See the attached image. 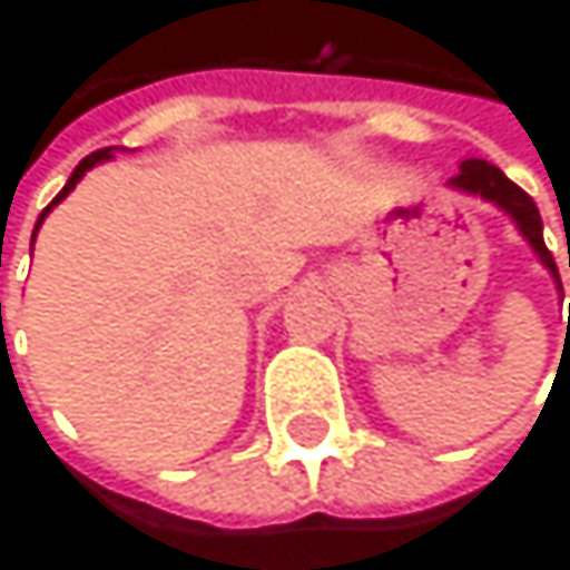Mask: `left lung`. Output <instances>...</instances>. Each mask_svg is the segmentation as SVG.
Here are the masks:
<instances>
[{"mask_svg":"<svg viewBox=\"0 0 570 570\" xmlns=\"http://www.w3.org/2000/svg\"><path fill=\"white\" fill-rule=\"evenodd\" d=\"M451 190L458 194H469V198H482L489 205H495L502 215H510V222L517 225V232L527 238V246L533 249V256L543 263V269L554 276L558 291H561V276H558V266H554V256L547 253L543 246V222H540V212L533 205V198L517 187L507 174H502L499 167H492L489 160H462V167H458V174L448 180ZM570 263V259H568Z\"/></svg>","mask_w":570,"mask_h":570,"instance_id":"obj_1","label":"left lung"}]
</instances>
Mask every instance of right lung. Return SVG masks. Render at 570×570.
<instances>
[{
    "label": "right lung",
    "mask_w": 570,
    "mask_h": 570,
    "mask_svg": "<svg viewBox=\"0 0 570 570\" xmlns=\"http://www.w3.org/2000/svg\"><path fill=\"white\" fill-rule=\"evenodd\" d=\"M105 160H112V149H98V153H91V157H85V160H81V164L75 167V174L68 177V184H63V190L57 194V198H53V202H50V205L43 208V215L37 218V228H33V243H37V232H40L43 218H47V215H50V212H53V208H57V205L63 202V198H68V194H71V190L78 187V180H81V177H85V174H88L91 167H98V164H105Z\"/></svg>",
    "instance_id": "1"
}]
</instances>
